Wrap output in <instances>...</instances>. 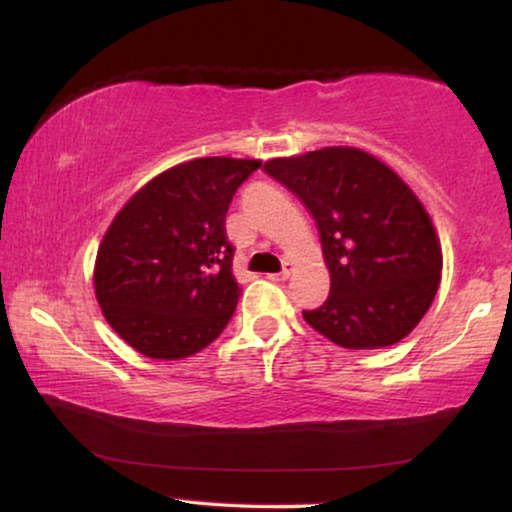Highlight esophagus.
<instances>
[{
    "label": "esophagus",
    "instance_id": "1",
    "mask_svg": "<svg viewBox=\"0 0 512 512\" xmlns=\"http://www.w3.org/2000/svg\"><path fill=\"white\" fill-rule=\"evenodd\" d=\"M289 277H291V268H284L282 272H277V275H268V279H272V282H286Z\"/></svg>",
    "mask_w": 512,
    "mask_h": 512
}]
</instances>
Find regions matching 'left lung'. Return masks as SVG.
I'll use <instances>...</instances> for the list:
<instances>
[{"instance_id":"left-lung-1","label":"left lung","mask_w":512,"mask_h":512,"mask_svg":"<svg viewBox=\"0 0 512 512\" xmlns=\"http://www.w3.org/2000/svg\"><path fill=\"white\" fill-rule=\"evenodd\" d=\"M263 170L317 221L331 293L303 312L307 324L347 349L403 340L431 307L443 270L436 228L415 191L354 146L272 158Z\"/></svg>"}]
</instances>
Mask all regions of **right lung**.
<instances>
[{"mask_svg": "<svg viewBox=\"0 0 512 512\" xmlns=\"http://www.w3.org/2000/svg\"><path fill=\"white\" fill-rule=\"evenodd\" d=\"M249 158H195L160 172L114 216L95 258V296L109 326L139 354L177 361L219 338L240 286L226 212Z\"/></svg>", "mask_w": 512, "mask_h": 512, "instance_id": "1", "label": "right lung"}]
</instances>
